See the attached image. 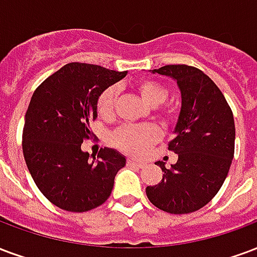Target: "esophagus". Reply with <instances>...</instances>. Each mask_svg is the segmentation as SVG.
I'll use <instances>...</instances> for the list:
<instances>
[{
	"mask_svg": "<svg viewBox=\"0 0 257 257\" xmlns=\"http://www.w3.org/2000/svg\"><path fill=\"white\" fill-rule=\"evenodd\" d=\"M128 165L131 166H135V167H143L144 163L143 162H139V161H135V159H128Z\"/></svg>",
	"mask_w": 257,
	"mask_h": 257,
	"instance_id": "obj_1",
	"label": "esophagus"
}]
</instances>
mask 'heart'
<instances>
[{"instance_id": "b5f03b06", "label": "heart", "mask_w": 257, "mask_h": 257, "mask_svg": "<svg viewBox=\"0 0 257 257\" xmlns=\"http://www.w3.org/2000/svg\"><path fill=\"white\" fill-rule=\"evenodd\" d=\"M136 90L150 106L163 103L167 98V88L159 81L153 79H142L136 83ZM118 90L115 85H110L103 90L96 99V111L102 118L113 117L115 100ZM162 115L166 119H174L177 111L174 109H165ZM161 138V132L155 125H128L115 131L111 136V142L122 153L129 155H142L150 146H153Z\"/></svg>"}]
</instances>
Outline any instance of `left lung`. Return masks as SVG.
Returning <instances> with one entry per match:
<instances>
[{"label": "left lung", "mask_w": 257, "mask_h": 257, "mask_svg": "<svg viewBox=\"0 0 257 257\" xmlns=\"http://www.w3.org/2000/svg\"><path fill=\"white\" fill-rule=\"evenodd\" d=\"M153 73L169 76L181 91V110L176 138L169 150L178 154L170 169L163 162V178L146 188L148 200L170 214L200 210L215 196L227 177L234 157L233 111L214 81L189 65H166Z\"/></svg>", "instance_id": "8db88e82"}]
</instances>
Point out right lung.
<instances>
[{"label":"right lung","instance_id":"obj_1","mask_svg":"<svg viewBox=\"0 0 257 257\" xmlns=\"http://www.w3.org/2000/svg\"><path fill=\"white\" fill-rule=\"evenodd\" d=\"M99 65L70 62L38 87L28 104L23 128V154L39 191L61 210L84 212L107 200L114 177L126 159L104 147L98 157L81 151L92 136L96 99L125 77Z\"/></svg>","mask_w":257,"mask_h":257}]
</instances>
